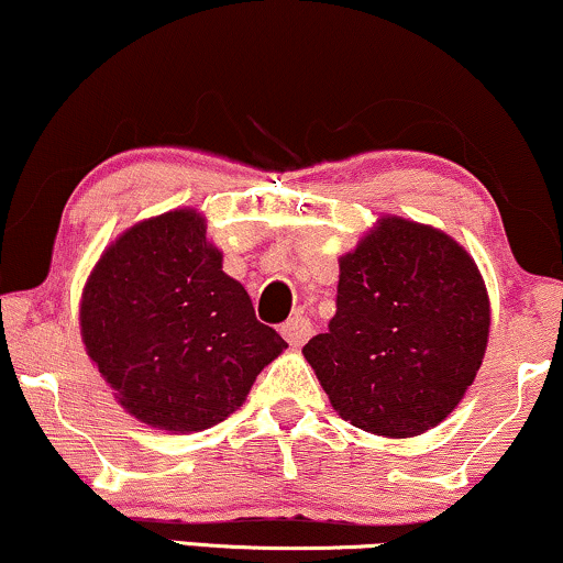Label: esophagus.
Returning a JSON list of instances; mask_svg holds the SVG:
<instances>
[{
	"mask_svg": "<svg viewBox=\"0 0 563 563\" xmlns=\"http://www.w3.org/2000/svg\"><path fill=\"white\" fill-rule=\"evenodd\" d=\"M280 332H283V338L288 340L290 345L294 347H301L306 340L311 338V322L306 317H301V314H296V317H290L286 324L280 327Z\"/></svg>",
	"mask_w": 563,
	"mask_h": 563,
	"instance_id": "obj_1",
	"label": "esophagus"
}]
</instances>
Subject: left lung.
Wrapping results in <instances>:
<instances>
[{
	"mask_svg": "<svg viewBox=\"0 0 563 563\" xmlns=\"http://www.w3.org/2000/svg\"><path fill=\"white\" fill-rule=\"evenodd\" d=\"M490 303L444 231L384 216L340 257L338 311L303 358L340 418L408 439L457 408L488 345Z\"/></svg>",
	"mask_w": 563,
	"mask_h": 563,
	"instance_id": "obj_1",
	"label": "left lung"
}]
</instances>
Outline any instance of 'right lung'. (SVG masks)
<instances>
[{"mask_svg": "<svg viewBox=\"0 0 563 563\" xmlns=\"http://www.w3.org/2000/svg\"><path fill=\"white\" fill-rule=\"evenodd\" d=\"M80 334L119 405L170 433L225 421L288 347L223 273L197 210L142 220L106 249L82 288Z\"/></svg>", "mask_w": 563, "mask_h": 563, "instance_id": "1", "label": "right lung"}]
</instances>
